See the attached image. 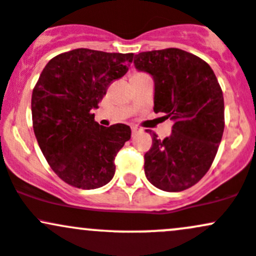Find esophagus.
<instances>
[{"instance_id":"obj_1","label":"esophagus","mask_w":256,"mask_h":256,"mask_svg":"<svg viewBox=\"0 0 256 256\" xmlns=\"http://www.w3.org/2000/svg\"><path fill=\"white\" fill-rule=\"evenodd\" d=\"M140 132H142V129L138 128V127H133V128H132V134H133V136H136V134L140 133Z\"/></svg>"}]
</instances>
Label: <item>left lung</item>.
Segmentation results:
<instances>
[{
	"mask_svg": "<svg viewBox=\"0 0 256 256\" xmlns=\"http://www.w3.org/2000/svg\"><path fill=\"white\" fill-rule=\"evenodd\" d=\"M134 66L154 80V111L173 120L164 139L152 134L144 155L148 180L164 192L199 182L215 158L224 129V95L210 66L180 48L140 52Z\"/></svg>",
	"mask_w": 256,
	"mask_h": 256,
	"instance_id": "1",
	"label": "left lung"
}]
</instances>
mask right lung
<instances>
[{
	"label": "right lung",
	"mask_w": 256,
	"mask_h": 256,
	"mask_svg": "<svg viewBox=\"0 0 256 256\" xmlns=\"http://www.w3.org/2000/svg\"><path fill=\"white\" fill-rule=\"evenodd\" d=\"M132 61L133 54L76 48L54 57L41 72L32 96V127L48 164L66 183L96 189L114 178L130 127H102L92 111Z\"/></svg>",
	"instance_id": "right-lung-1"
}]
</instances>
